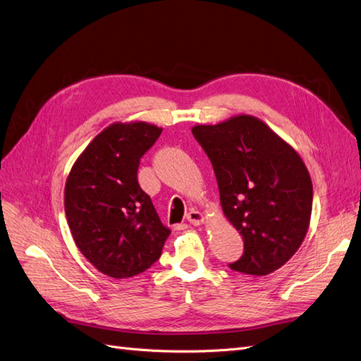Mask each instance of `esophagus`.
<instances>
[{"mask_svg":"<svg viewBox=\"0 0 361 361\" xmlns=\"http://www.w3.org/2000/svg\"><path fill=\"white\" fill-rule=\"evenodd\" d=\"M204 219H205L204 214H202L200 211H197V209H191L190 213L187 214V221H188L191 225H195V226L204 224Z\"/></svg>","mask_w":361,"mask_h":361,"instance_id":"obj_1","label":"esophagus"}]
</instances>
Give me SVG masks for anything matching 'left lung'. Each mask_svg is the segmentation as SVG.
Wrapping results in <instances>:
<instances>
[{
	"label": "left lung",
	"instance_id": "left-lung-1",
	"mask_svg": "<svg viewBox=\"0 0 361 361\" xmlns=\"http://www.w3.org/2000/svg\"><path fill=\"white\" fill-rule=\"evenodd\" d=\"M191 131L213 164L224 214L243 239V256L230 268L262 277L283 267L311 222L312 180L300 154L251 114Z\"/></svg>",
	"mask_w": 361,
	"mask_h": 361
}]
</instances>
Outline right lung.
<instances>
[{
	"label": "right lung",
	"mask_w": 361,
	"mask_h": 361,
	"mask_svg": "<svg viewBox=\"0 0 361 361\" xmlns=\"http://www.w3.org/2000/svg\"><path fill=\"white\" fill-rule=\"evenodd\" d=\"M161 133L142 121L113 122L79 154L66 180V217L76 247L109 277L150 268L171 233L137 182L140 157Z\"/></svg>",
	"instance_id": "add662e5"
}]
</instances>
